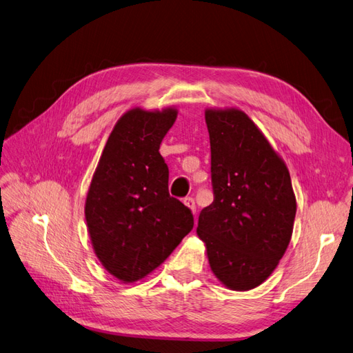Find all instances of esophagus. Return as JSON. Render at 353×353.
<instances>
[{
  "label": "esophagus",
  "mask_w": 353,
  "mask_h": 353,
  "mask_svg": "<svg viewBox=\"0 0 353 353\" xmlns=\"http://www.w3.org/2000/svg\"><path fill=\"white\" fill-rule=\"evenodd\" d=\"M183 202H185V205H188V207L192 210L193 214L196 212V203H195V199H193L192 196H186Z\"/></svg>",
  "instance_id": "obj_1"
}]
</instances>
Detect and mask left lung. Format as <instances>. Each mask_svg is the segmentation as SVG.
I'll return each mask as SVG.
<instances>
[{"label":"left lung","mask_w":353,"mask_h":353,"mask_svg":"<svg viewBox=\"0 0 353 353\" xmlns=\"http://www.w3.org/2000/svg\"><path fill=\"white\" fill-rule=\"evenodd\" d=\"M214 201L198 220L210 267L227 288L259 286L284 255L296 199L289 170L241 110H208Z\"/></svg>","instance_id":"1"}]
</instances>
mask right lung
I'll return each mask as SVG.
<instances>
[{"mask_svg": "<svg viewBox=\"0 0 353 353\" xmlns=\"http://www.w3.org/2000/svg\"><path fill=\"white\" fill-rule=\"evenodd\" d=\"M176 110H130L112 129L90 183L85 217L95 254L123 281L163 264L193 229V214L168 193L160 145Z\"/></svg>", "mask_w": 353, "mask_h": 353, "instance_id": "right-lung-1", "label": "right lung"}]
</instances>
